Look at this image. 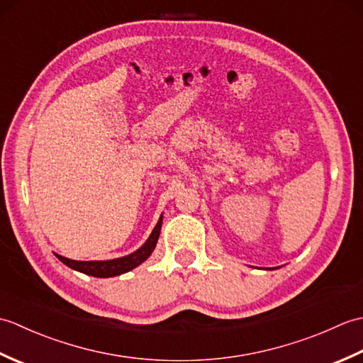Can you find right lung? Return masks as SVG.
<instances>
[{
    "instance_id": "1",
    "label": "right lung",
    "mask_w": 363,
    "mask_h": 363,
    "mask_svg": "<svg viewBox=\"0 0 363 363\" xmlns=\"http://www.w3.org/2000/svg\"><path fill=\"white\" fill-rule=\"evenodd\" d=\"M160 228H162V217L159 218L156 228L151 233L148 240L145 242L142 248H138L135 252L129 254V256L120 257V259H113V260H90V262H81V260H72L62 256H57L60 262H64L67 267H70L76 272L86 273L95 277H111V276H118L123 273H128L130 269L138 267L151 256V252L156 248V243L159 240V234H160Z\"/></svg>"
}]
</instances>
